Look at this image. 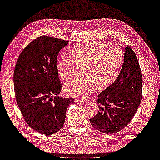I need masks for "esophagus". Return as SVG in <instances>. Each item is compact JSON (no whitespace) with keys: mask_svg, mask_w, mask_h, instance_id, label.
<instances>
[{"mask_svg":"<svg viewBox=\"0 0 160 160\" xmlns=\"http://www.w3.org/2000/svg\"><path fill=\"white\" fill-rule=\"evenodd\" d=\"M75 102H76V103H85V102H86V101H85V100L76 99V100H75Z\"/></svg>","mask_w":160,"mask_h":160,"instance_id":"esophagus-1","label":"esophagus"}]
</instances>
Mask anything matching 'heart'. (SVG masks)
<instances>
[{
	"label": "heart",
	"mask_w": 160,
	"mask_h": 160,
	"mask_svg": "<svg viewBox=\"0 0 160 160\" xmlns=\"http://www.w3.org/2000/svg\"><path fill=\"white\" fill-rule=\"evenodd\" d=\"M123 54L119 47L103 41L84 43L74 46L70 56L59 58L58 72L62 78L70 79L80 70L84 76L64 84L67 96L78 98L89 96L94 87L107 88L115 80L121 68Z\"/></svg>",
	"instance_id": "b5f03b06"
}]
</instances>
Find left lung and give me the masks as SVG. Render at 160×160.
<instances>
[{"mask_svg":"<svg viewBox=\"0 0 160 160\" xmlns=\"http://www.w3.org/2000/svg\"><path fill=\"white\" fill-rule=\"evenodd\" d=\"M142 82L137 57L127 45L117 78L98 96L99 111L90 119L92 127L105 134H114L125 128L140 104Z\"/></svg>","mask_w":160,"mask_h":160,"instance_id":"obj_1","label":"left lung"}]
</instances>
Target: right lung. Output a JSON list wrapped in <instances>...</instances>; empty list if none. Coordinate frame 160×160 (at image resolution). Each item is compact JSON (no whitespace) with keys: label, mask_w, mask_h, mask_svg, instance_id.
Wrapping results in <instances>:
<instances>
[{"label":"right lung","mask_w":160,"mask_h":160,"mask_svg":"<svg viewBox=\"0 0 160 160\" xmlns=\"http://www.w3.org/2000/svg\"><path fill=\"white\" fill-rule=\"evenodd\" d=\"M69 41L43 35L24 48L14 72L16 99L23 119L32 128L49 136L64 125L72 98L57 96L61 83L57 67L59 51Z\"/></svg>","instance_id":"obj_1"}]
</instances>
